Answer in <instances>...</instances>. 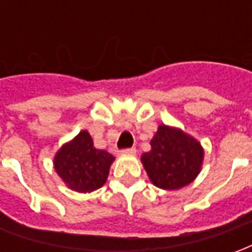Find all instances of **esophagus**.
Listing matches in <instances>:
<instances>
[{"label": "esophagus", "mask_w": 252, "mask_h": 252, "mask_svg": "<svg viewBox=\"0 0 252 252\" xmlns=\"http://www.w3.org/2000/svg\"><path fill=\"white\" fill-rule=\"evenodd\" d=\"M123 155H135L136 154V148L135 147H131V148H126V150H123L121 151Z\"/></svg>", "instance_id": "esophagus-1"}]
</instances>
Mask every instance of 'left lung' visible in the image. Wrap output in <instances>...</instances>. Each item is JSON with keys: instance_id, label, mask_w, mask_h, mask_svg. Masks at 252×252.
Segmentation results:
<instances>
[{"instance_id": "obj_1", "label": "left lung", "mask_w": 252, "mask_h": 252, "mask_svg": "<svg viewBox=\"0 0 252 252\" xmlns=\"http://www.w3.org/2000/svg\"><path fill=\"white\" fill-rule=\"evenodd\" d=\"M150 144L151 150L143 154L140 160L150 181L159 189L185 188L200 174L204 148L181 128L159 126Z\"/></svg>"}]
</instances>
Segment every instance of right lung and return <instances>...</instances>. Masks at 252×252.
<instances>
[{
  "label": "right lung",
  "mask_w": 252,
  "mask_h": 252,
  "mask_svg": "<svg viewBox=\"0 0 252 252\" xmlns=\"http://www.w3.org/2000/svg\"><path fill=\"white\" fill-rule=\"evenodd\" d=\"M113 160L112 154L94 147L90 133L83 129L58 150L54 167L68 189L92 193L104 186Z\"/></svg>",
  "instance_id": "add662e5"
}]
</instances>
